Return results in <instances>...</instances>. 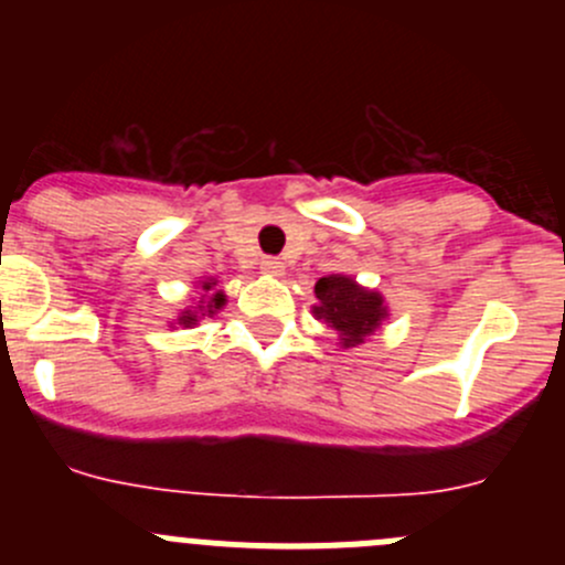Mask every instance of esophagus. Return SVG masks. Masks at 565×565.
Returning a JSON list of instances; mask_svg holds the SVG:
<instances>
[{
  "instance_id": "esophagus-1",
  "label": "esophagus",
  "mask_w": 565,
  "mask_h": 565,
  "mask_svg": "<svg viewBox=\"0 0 565 565\" xmlns=\"http://www.w3.org/2000/svg\"><path fill=\"white\" fill-rule=\"evenodd\" d=\"M262 273H265V276H273V278H281L284 276V262L281 259H262Z\"/></svg>"
}]
</instances>
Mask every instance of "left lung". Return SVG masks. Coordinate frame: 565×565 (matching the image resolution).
Returning <instances> with one entry per match:
<instances>
[{
	"instance_id": "8db88e82",
	"label": "left lung",
	"mask_w": 565,
	"mask_h": 565,
	"mask_svg": "<svg viewBox=\"0 0 565 565\" xmlns=\"http://www.w3.org/2000/svg\"><path fill=\"white\" fill-rule=\"evenodd\" d=\"M315 295L317 303L311 306V315L339 335L335 344L341 350L361 347L391 317L383 292L363 287L344 273H330V276L319 278Z\"/></svg>"
}]
</instances>
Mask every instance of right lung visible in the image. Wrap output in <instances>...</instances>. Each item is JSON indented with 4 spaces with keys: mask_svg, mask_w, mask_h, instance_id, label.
Listing matches in <instances>:
<instances>
[{
    "mask_svg": "<svg viewBox=\"0 0 565 565\" xmlns=\"http://www.w3.org/2000/svg\"><path fill=\"white\" fill-rule=\"evenodd\" d=\"M224 306H226V295H224V289H218V278H213V276L199 278V281L193 284L191 306H185V309L177 315L174 322H169V324H172V328H177V324H182V328H196L204 317L218 315Z\"/></svg>",
    "mask_w": 565,
    "mask_h": 565,
    "instance_id": "obj_1",
    "label": "right lung"
}]
</instances>
